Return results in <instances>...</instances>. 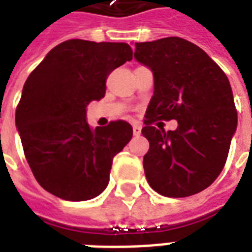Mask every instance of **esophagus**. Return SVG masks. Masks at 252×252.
<instances>
[{
	"label": "esophagus",
	"mask_w": 252,
	"mask_h": 252,
	"mask_svg": "<svg viewBox=\"0 0 252 252\" xmlns=\"http://www.w3.org/2000/svg\"><path fill=\"white\" fill-rule=\"evenodd\" d=\"M140 133H142V126L135 123V124H133V135H135V136H139Z\"/></svg>",
	"instance_id": "obj_1"
}]
</instances>
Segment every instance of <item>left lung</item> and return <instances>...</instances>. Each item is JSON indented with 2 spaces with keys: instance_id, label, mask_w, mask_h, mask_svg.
Returning a JSON list of instances; mask_svg holds the SVG:
<instances>
[{
  "instance_id": "8db88e82",
  "label": "left lung",
  "mask_w": 252,
  "mask_h": 252,
  "mask_svg": "<svg viewBox=\"0 0 252 252\" xmlns=\"http://www.w3.org/2000/svg\"><path fill=\"white\" fill-rule=\"evenodd\" d=\"M135 59L154 75L143 136L150 142L143 167L164 197H188L213 184L227 160L238 113L227 75L200 47L181 37L135 43ZM158 120H177L175 131Z\"/></svg>"
}]
</instances>
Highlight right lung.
Listing matches in <instances>:
<instances>
[{
  "label": "right lung",
  "instance_id": "obj_1",
  "mask_svg": "<svg viewBox=\"0 0 252 252\" xmlns=\"http://www.w3.org/2000/svg\"><path fill=\"white\" fill-rule=\"evenodd\" d=\"M132 59L126 43L71 39L54 47L25 81L16 126L39 185L67 201L101 194L113 157L132 137L126 121L88 124L86 106L105 95L106 78Z\"/></svg>",
  "mask_w": 252,
  "mask_h": 252
}]
</instances>
